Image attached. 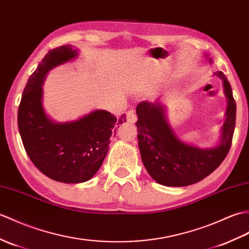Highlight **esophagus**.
I'll use <instances>...</instances> for the list:
<instances>
[{
    "mask_svg": "<svg viewBox=\"0 0 249 249\" xmlns=\"http://www.w3.org/2000/svg\"><path fill=\"white\" fill-rule=\"evenodd\" d=\"M126 117H127V121H128L129 123H132V124H134V123L136 122V120H137V115H136L135 110H129L128 112L126 113Z\"/></svg>",
    "mask_w": 249,
    "mask_h": 249,
    "instance_id": "34e87169",
    "label": "esophagus"
}]
</instances>
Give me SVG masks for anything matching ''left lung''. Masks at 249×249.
I'll use <instances>...</instances> for the list:
<instances>
[{
    "instance_id": "obj_1",
    "label": "left lung",
    "mask_w": 249,
    "mask_h": 249,
    "mask_svg": "<svg viewBox=\"0 0 249 249\" xmlns=\"http://www.w3.org/2000/svg\"><path fill=\"white\" fill-rule=\"evenodd\" d=\"M209 62H212L209 59ZM223 80L228 98L226 121L221 143L213 148H198L181 142L174 135L159 103L141 102L137 106L139 148L142 162L154 180L167 187H186L203 180L216 170L232 143L236 105L232 89L222 71L214 73Z\"/></svg>"
}]
</instances>
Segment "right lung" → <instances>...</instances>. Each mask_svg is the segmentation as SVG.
Wrapping results in <instances>:
<instances>
[{"label":"right lung","mask_w":249,"mask_h":249,"mask_svg":"<svg viewBox=\"0 0 249 249\" xmlns=\"http://www.w3.org/2000/svg\"><path fill=\"white\" fill-rule=\"evenodd\" d=\"M77 56L74 46L53 49L30 76L18 110L23 146L37 169L53 180L79 183L95 175L105 159L110 137L126 115L117 119L106 110H95L69 123H54L42 108V82L51 69ZM115 135V134H114Z\"/></svg>","instance_id":"obj_1"}]
</instances>
